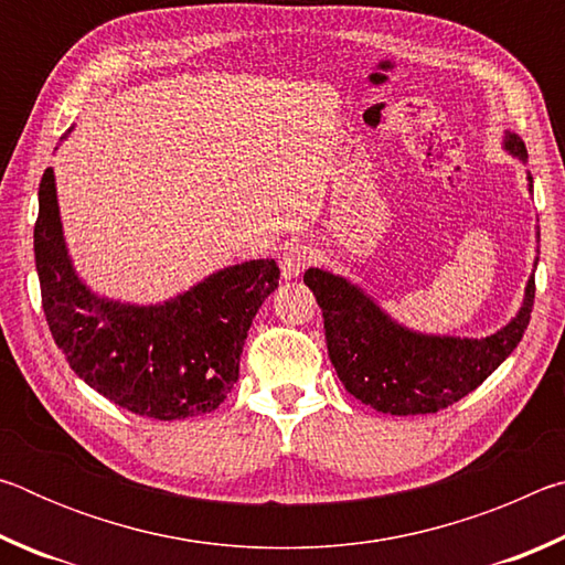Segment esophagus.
<instances>
[{"mask_svg":"<svg viewBox=\"0 0 565 565\" xmlns=\"http://www.w3.org/2000/svg\"><path fill=\"white\" fill-rule=\"evenodd\" d=\"M313 262V252L311 246L303 244H291L286 252L279 256V266H281V276L284 279H296V276L303 274L306 266Z\"/></svg>","mask_w":565,"mask_h":565,"instance_id":"1","label":"esophagus"}]
</instances>
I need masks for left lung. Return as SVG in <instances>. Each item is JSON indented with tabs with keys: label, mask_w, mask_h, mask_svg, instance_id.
<instances>
[{
	"label": "left lung",
	"mask_w": 565,
	"mask_h": 565,
	"mask_svg": "<svg viewBox=\"0 0 565 565\" xmlns=\"http://www.w3.org/2000/svg\"><path fill=\"white\" fill-rule=\"evenodd\" d=\"M503 149L523 164L529 161L519 134L505 131ZM525 179L529 191H533V177ZM539 236L535 232V238ZM303 284L321 306L329 359L341 384L361 404L391 416L436 414L481 386L519 347L531 321L535 296L531 274L519 313L491 337L468 339L436 337L404 327L359 284L339 274L309 269Z\"/></svg>",
	"instance_id": "left-lung-1"
}]
</instances>
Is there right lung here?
<instances>
[{"mask_svg":"<svg viewBox=\"0 0 565 565\" xmlns=\"http://www.w3.org/2000/svg\"><path fill=\"white\" fill-rule=\"evenodd\" d=\"M34 262L46 323L74 374L131 414L159 420L218 408L238 379L248 327L281 274L274 259L224 266L147 306L94 294L64 242L52 167L40 184Z\"/></svg>","mask_w":565,"mask_h":565,"instance_id":"right-lung-1","label":"right lung"}]
</instances>
